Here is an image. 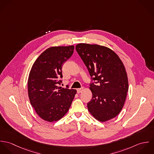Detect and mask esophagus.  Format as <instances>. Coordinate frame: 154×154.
Listing matches in <instances>:
<instances>
[{
  "instance_id": "esophagus-1",
  "label": "esophagus",
  "mask_w": 154,
  "mask_h": 154,
  "mask_svg": "<svg viewBox=\"0 0 154 154\" xmlns=\"http://www.w3.org/2000/svg\"><path fill=\"white\" fill-rule=\"evenodd\" d=\"M84 90H85V88L82 87L81 88H79V89H77V92H78V94H79V93L82 92Z\"/></svg>"
}]
</instances>
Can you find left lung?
Segmentation results:
<instances>
[{"instance_id":"1","label":"left lung","mask_w":154,"mask_h":154,"mask_svg":"<svg viewBox=\"0 0 154 154\" xmlns=\"http://www.w3.org/2000/svg\"><path fill=\"white\" fill-rule=\"evenodd\" d=\"M76 50L94 81L89 89L92 99L88 110L94 118L105 122L122 110L129 89L125 67L118 55L109 48L98 44L79 43Z\"/></svg>"}]
</instances>
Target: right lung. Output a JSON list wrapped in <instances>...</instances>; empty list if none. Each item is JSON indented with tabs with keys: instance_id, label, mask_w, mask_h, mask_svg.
<instances>
[{
	"instance_id": "1",
	"label": "right lung",
	"mask_w": 154,
	"mask_h": 154,
	"mask_svg": "<svg viewBox=\"0 0 154 154\" xmlns=\"http://www.w3.org/2000/svg\"><path fill=\"white\" fill-rule=\"evenodd\" d=\"M74 45L55 46L46 49L36 59L28 79L31 106L45 121L56 122L69 111L76 90L57 86L62 78V64L70 57Z\"/></svg>"
}]
</instances>
